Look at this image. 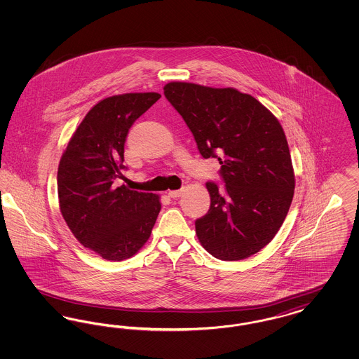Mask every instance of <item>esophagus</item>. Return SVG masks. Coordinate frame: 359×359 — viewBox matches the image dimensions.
I'll return each mask as SVG.
<instances>
[{
    "label": "esophagus",
    "mask_w": 359,
    "mask_h": 359,
    "mask_svg": "<svg viewBox=\"0 0 359 359\" xmlns=\"http://www.w3.org/2000/svg\"><path fill=\"white\" fill-rule=\"evenodd\" d=\"M183 191H184V189H176V191H170V192H168V196L172 198V199H176V198H179V196H182V195H183Z\"/></svg>",
    "instance_id": "esophagus-1"
}]
</instances>
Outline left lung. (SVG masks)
Instances as JSON below:
<instances>
[{"mask_svg":"<svg viewBox=\"0 0 359 359\" xmlns=\"http://www.w3.org/2000/svg\"><path fill=\"white\" fill-rule=\"evenodd\" d=\"M164 95L183 117L205 158H218L224 188L207 182L210 210L195 221L211 256L238 261L266 246L290 210L294 175L280 122L236 88L171 82Z\"/></svg>","mask_w":359,"mask_h":359,"instance_id":"8db88e82","label":"left lung"}]
</instances>
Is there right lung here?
<instances>
[{
    "mask_svg": "<svg viewBox=\"0 0 359 359\" xmlns=\"http://www.w3.org/2000/svg\"><path fill=\"white\" fill-rule=\"evenodd\" d=\"M161 95L130 93L104 98L81 122L57 168L60 211L85 248L109 261L135 256L151 237L158 196L125 184L123 148L129 129Z\"/></svg>",
    "mask_w": 359,
    "mask_h": 359,
    "instance_id": "1",
    "label": "right lung"
}]
</instances>
